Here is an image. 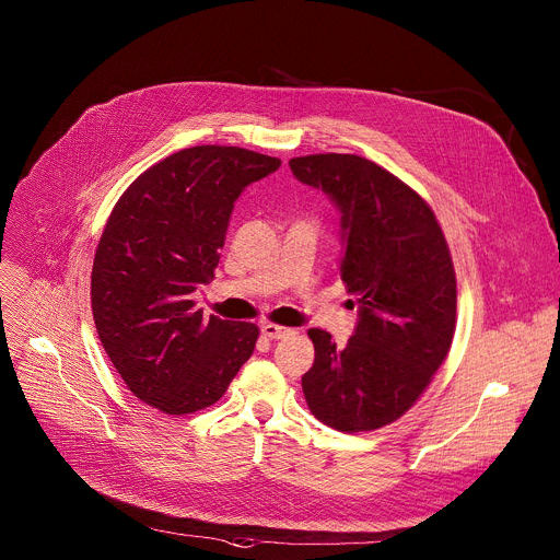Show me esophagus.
I'll return each instance as SVG.
<instances>
[{
  "label": "esophagus",
  "instance_id": "obj_1",
  "mask_svg": "<svg viewBox=\"0 0 560 560\" xmlns=\"http://www.w3.org/2000/svg\"><path fill=\"white\" fill-rule=\"evenodd\" d=\"M261 335H264V337H268L270 341H275V339H283V337L294 335V330H292V328L277 326V324H261Z\"/></svg>",
  "mask_w": 560,
  "mask_h": 560
}]
</instances>
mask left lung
I'll use <instances>...</instances> for the list:
<instances>
[{"mask_svg": "<svg viewBox=\"0 0 560 560\" xmlns=\"http://www.w3.org/2000/svg\"><path fill=\"white\" fill-rule=\"evenodd\" d=\"M290 171L339 210V270L359 294L346 346L307 330L314 363L303 396L335 430L383 428L415 406L452 346L456 279L445 236L430 206L370 159L307 154L290 159Z\"/></svg>", "mask_w": 560, "mask_h": 560, "instance_id": "1", "label": "left lung"}]
</instances>
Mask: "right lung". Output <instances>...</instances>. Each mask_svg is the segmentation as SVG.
<instances>
[{"instance_id": "add662e5", "label": "right lung", "mask_w": 560, "mask_h": 560, "mask_svg": "<svg viewBox=\"0 0 560 560\" xmlns=\"http://www.w3.org/2000/svg\"><path fill=\"white\" fill-rule=\"evenodd\" d=\"M277 156L195 145L148 168L117 201L93 264L100 341L143 404L192 415L217 404L259 328L203 318L192 292L214 277L234 201L279 171Z\"/></svg>"}]
</instances>
